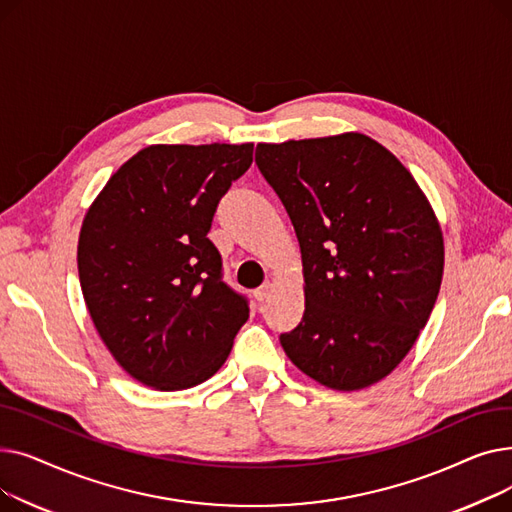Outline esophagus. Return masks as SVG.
I'll list each match as a JSON object with an SVG mask.
<instances>
[{
  "instance_id": "34e87169",
  "label": "esophagus",
  "mask_w": 512,
  "mask_h": 512,
  "mask_svg": "<svg viewBox=\"0 0 512 512\" xmlns=\"http://www.w3.org/2000/svg\"><path fill=\"white\" fill-rule=\"evenodd\" d=\"M270 294H272V284L265 282L261 288L255 290V299H257L259 303H263V301H267V297H270Z\"/></svg>"
}]
</instances>
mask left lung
<instances>
[{"instance_id": "1", "label": "left lung", "mask_w": 512, "mask_h": 512, "mask_svg": "<svg viewBox=\"0 0 512 512\" xmlns=\"http://www.w3.org/2000/svg\"><path fill=\"white\" fill-rule=\"evenodd\" d=\"M255 164L303 259L305 313L280 336L284 353L332 390L384 380L413 348L442 284L444 238L425 193L361 132L259 143Z\"/></svg>"}]
</instances>
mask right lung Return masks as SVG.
<instances>
[{
	"label": "right lung",
	"instance_id": "right-lung-1",
	"mask_svg": "<svg viewBox=\"0 0 512 512\" xmlns=\"http://www.w3.org/2000/svg\"><path fill=\"white\" fill-rule=\"evenodd\" d=\"M253 143L149 145L107 180L78 236V278L97 334L137 382L193 388L218 371L249 319L207 238Z\"/></svg>",
	"mask_w": 512,
	"mask_h": 512
}]
</instances>
